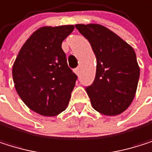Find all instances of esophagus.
<instances>
[{"instance_id":"1","label":"esophagus","mask_w":152,"mask_h":152,"mask_svg":"<svg viewBox=\"0 0 152 152\" xmlns=\"http://www.w3.org/2000/svg\"><path fill=\"white\" fill-rule=\"evenodd\" d=\"M75 73L77 74V75H79V74H80V68H79V67L75 68Z\"/></svg>"}]
</instances>
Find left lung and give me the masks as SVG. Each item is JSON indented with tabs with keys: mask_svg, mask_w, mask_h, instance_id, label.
I'll return each mask as SVG.
<instances>
[{
	"mask_svg": "<svg viewBox=\"0 0 152 152\" xmlns=\"http://www.w3.org/2000/svg\"><path fill=\"white\" fill-rule=\"evenodd\" d=\"M75 28L90 42L97 61L94 81L86 87L93 108L107 116L121 114L133 101L140 77L133 48L100 24Z\"/></svg>",
	"mask_w": 152,
	"mask_h": 152,
	"instance_id": "left-lung-1",
	"label": "left lung"
}]
</instances>
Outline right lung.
<instances>
[{"mask_svg":"<svg viewBox=\"0 0 152 152\" xmlns=\"http://www.w3.org/2000/svg\"><path fill=\"white\" fill-rule=\"evenodd\" d=\"M74 28V25L38 28L13 63L12 77L19 96L40 115L56 116L68 105L77 77L68 67L61 46Z\"/></svg>","mask_w":152,"mask_h":152,"instance_id":"obj_1","label":"right lung"}]
</instances>
